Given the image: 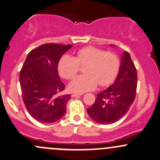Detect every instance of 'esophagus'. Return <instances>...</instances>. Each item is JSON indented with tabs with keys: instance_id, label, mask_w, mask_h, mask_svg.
<instances>
[{
	"instance_id": "34e87169",
	"label": "esophagus",
	"mask_w": 160,
	"mask_h": 160,
	"mask_svg": "<svg viewBox=\"0 0 160 160\" xmlns=\"http://www.w3.org/2000/svg\"><path fill=\"white\" fill-rule=\"evenodd\" d=\"M83 95V93H73V94H72V97H78V96H81Z\"/></svg>"
}]
</instances>
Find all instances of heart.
I'll return each instance as SVG.
<instances>
[{
	"label": "heart",
	"instance_id": "obj_1",
	"mask_svg": "<svg viewBox=\"0 0 160 160\" xmlns=\"http://www.w3.org/2000/svg\"><path fill=\"white\" fill-rule=\"evenodd\" d=\"M83 67L84 75L79 76L69 84L71 91L83 93L94 90L100 84H110L119 73L120 60L112 51L89 46L76 52L74 57L64 54L58 62V69L60 77L71 80Z\"/></svg>",
	"mask_w": 160,
	"mask_h": 160
}]
</instances>
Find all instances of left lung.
I'll use <instances>...</instances> for the list:
<instances>
[{"label": "left lung", "instance_id": "1", "mask_svg": "<svg viewBox=\"0 0 160 160\" xmlns=\"http://www.w3.org/2000/svg\"><path fill=\"white\" fill-rule=\"evenodd\" d=\"M137 87V69L129 53L125 51L115 82L97 94L93 106L87 108L89 116L101 124L117 122L130 108L135 100Z\"/></svg>", "mask_w": 160, "mask_h": 160}]
</instances>
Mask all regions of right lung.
<instances>
[{
    "label": "right lung",
    "instance_id": "add662e5",
    "mask_svg": "<svg viewBox=\"0 0 160 160\" xmlns=\"http://www.w3.org/2000/svg\"><path fill=\"white\" fill-rule=\"evenodd\" d=\"M72 45L45 43L28 54L20 72L22 98L30 115L35 120L50 123L66 113L70 94H60L65 85L60 80L58 65Z\"/></svg>",
    "mask_w": 160,
    "mask_h": 160
}]
</instances>
